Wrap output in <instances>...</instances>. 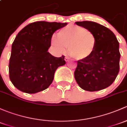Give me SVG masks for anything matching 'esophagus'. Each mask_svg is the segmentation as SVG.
Masks as SVG:
<instances>
[{"label": "esophagus", "mask_w": 127, "mask_h": 127, "mask_svg": "<svg viewBox=\"0 0 127 127\" xmlns=\"http://www.w3.org/2000/svg\"><path fill=\"white\" fill-rule=\"evenodd\" d=\"M68 60H69V58H68V57H65V58H64V60L66 61H68Z\"/></svg>", "instance_id": "esophagus-1"}]
</instances>
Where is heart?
Masks as SVG:
<instances>
[{
	"label": "heart",
	"instance_id": "heart-1",
	"mask_svg": "<svg viewBox=\"0 0 127 127\" xmlns=\"http://www.w3.org/2000/svg\"><path fill=\"white\" fill-rule=\"evenodd\" d=\"M58 38L53 37L52 44L57 52L64 53L69 47L70 55L77 60H86L94 54L97 38L93 32L77 25H67L58 33Z\"/></svg>",
	"mask_w": 127,
	"mask_h": 127
}]
</instances>
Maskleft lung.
I'll return each instance as SVG.
<instances>
[{
    "instance_id": "obj_1",
    "label": "left lung",
    "mask_w": 127,
    "mask_h": 127,
    "mask_svg": "<svg viewBox=\"0 0 127 127\" xmlns=\"http://www.w3.org/2000/svg\"><path fill=\"white\" fill-rule=\"evenodd\" d=\"M75 24L93 32L97 42L90 58L77 61L74 72L76 81L80 87L88 91H97L108 87L116 78L120 68L119 44L115 34L106 27L92 21Z\"/></svg>"
}]
</instances>
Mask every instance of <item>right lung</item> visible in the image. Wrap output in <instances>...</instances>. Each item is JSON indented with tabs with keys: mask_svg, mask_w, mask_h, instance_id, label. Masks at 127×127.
Returning <instances> with one entry per match:
<instances>
[{
	"mask_svg": "<svg viewBox=\"0 0 127 127\" xmlns=\"http://www.w3.org/2000/svg\"><path fill=\"white\" fill-rule=\"evenodd\" d=\"M67 24L37 21L25 26L12 44L9 77L21 91L34 94L48 88L55 70L66 64L64 56L53 57L48 52L54 32Z\"/></svg>",
	"mask_w": 127,
	"mask_h": 127,
	"instance_id": "add662e5",
	"label": "right lung"
}]
</instances>
